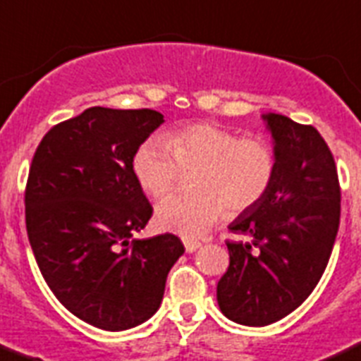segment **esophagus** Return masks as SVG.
Here are the masks:
<instances>
[{"label": "esophagus", "mask_w": 361, "mask_h": 361, "mask_svg": "<svg viewBox=\"0 0 361 361\" xmlns=\"http://www.w3.org/2000/svg\"><path fill=\"white\" fill-rule=\"evenodd\" d=\"M185 251L187 252H194L201 247V242H194V240H185Z\"/></svg>", "instance_id": "34e87169"}]
</instances>
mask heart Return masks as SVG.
<instances>
[{
  "label": "heart",
  "instance_id": "heart-1",
  "mask_svg": "<svg viewBox=\"0 0 361 361\" xmlns=\"http://www.w3.org/2000/svg\"><path fill=\"white\" fill-rule=\"evenodd\" d=\"M133 174L153 197L176 185L180 169L197 167L194 194H173L160 201L157 224L183 238H200L228 210L238 214L267 194L276 174L272 147L260 139H242L237 131L214 123H192L165 131L135 151Z\"/></svg>",
  "mask_w": 361,
  "mask_h": 361
}]
</instances>
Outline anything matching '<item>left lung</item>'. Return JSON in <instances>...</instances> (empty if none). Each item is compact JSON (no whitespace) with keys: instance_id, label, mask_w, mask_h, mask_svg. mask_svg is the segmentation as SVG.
I'll return each mask as SVG.
<instances>
[{"instance_id":"obj_1","label":"left lung","mask_w":361,"mask_h":361,"mask_svg":"<svg viewBox=\"0 0 361 361\" xmlns=\"http://www.w3.org/2000/svg\"><path fill=\"white\" fill-rule=\"evenodd\" d=\"M262 119L272 137L274 180L230 224L251 242H228L230 267L217 283L221 312L257 328L287 317L312 294L340 224L338 174L321 133L281 114Z\"/></svg>"}]
</instances>
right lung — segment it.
Instances as JSON below:
<instances>
[{
  "mask_svg": "<svg viewBox=\"0 0 361 361\" xmlns=\"http://www.w3.org/2000/svg\"><path fill=\"white\" fill-rule=\"evenodd\" d=\"M164 123L157 110L92 106L44 135L26 185V231L60 302L83 322L124 331L151 319L185 252L171 233L131 240L153 208L135 151Z\"/></svg>",
  "mask_w": 361,
  "mask_h": 361,
  "instance_id": "1",
  "label": "right lung"
}]
</instances>
